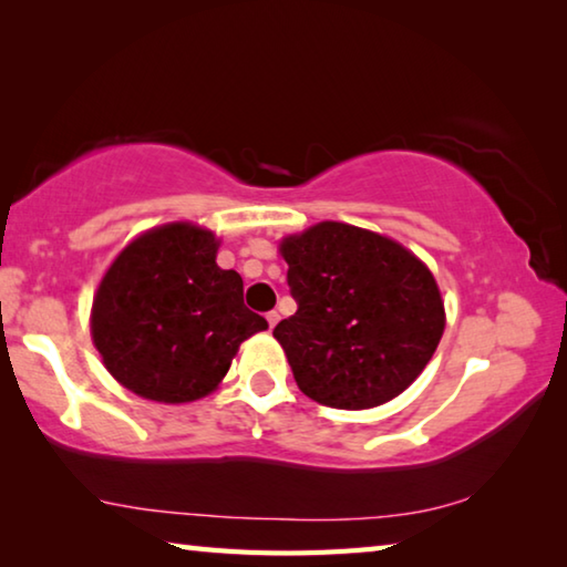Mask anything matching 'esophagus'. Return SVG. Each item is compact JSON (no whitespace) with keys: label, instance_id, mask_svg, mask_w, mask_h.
<instances>
[{"label":"esophagus","instance_id":"esophagus-1","mask_svg":"<svg viewBox=\"0 0 567 567\" xmlns=\"http://www.w3.org/2000/svg\"><path fill=\"white\" fill-rule=\"evenodd\" d=\"M267 322H270V328H275L277 322H280V312L277 310H272V312H267Z\"/></svg>","mask_w":567,"mask_h":567}]
</instances>
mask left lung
<instances>
[{
  "label": "left lung",
  "instance_id": "obj_1",
  "mask_svg": "<svg viewBox=\"0 0 567 567\" xmlns=\"http://www.w3.org/2000/svg\"><path fill=\"white\" fill-rule=\"evenodd\" d=\"M297 312L275 328L297 388L338 410L385 405L445 332L435 275L388 235L324 219L280 239Z\"/></svg>",
  "mask_w": 567,
  "mask_h": 567
}]
</instances>
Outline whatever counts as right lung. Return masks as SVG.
I'll use <instances>...</instances> for the list:
<instances>
[{"label":"right lung","mask_w":567,"mask_h":567,"mask_svg":"<svg viewBox=\"0 0 567 567\" xmlns=\"http://www.w3.org/2000/svg\"><path fill=\"white\" fill-rule=\"evenodd\" d=\"M219 237L165 223L114 257L92 300L90 332L110 375L134 395L185 405L219 388L267 320L243 302V277L217 265Z\"/></svg>","instance_id":"obj_1"}]
</instances>
